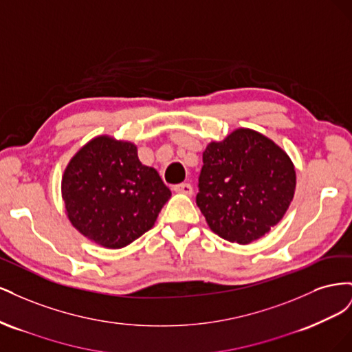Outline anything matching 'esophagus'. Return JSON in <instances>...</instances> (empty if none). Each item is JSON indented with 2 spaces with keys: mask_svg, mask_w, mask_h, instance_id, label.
I'll return each mask as SVG.
<instances>
[{
  "mask_svg": "<svg viewBox=\"0 0 352 352\" xmlns=\"http://www.w3.org/2000/svg\"><path fill=\"white\" fill-rule=\"evenodd\" d=\"M175 192L177 194H185V195H192V186L190 184H179L173 188Z\"/></svg>",
  "mask_w": 352,
  "mask_h": 352,
  "instance_id": "esophagus-1",
  "label": "esophagus"
}]
</instances>
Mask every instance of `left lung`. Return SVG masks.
<instances>
[{
    "label": "left lung",
    "mask_w": 352,
    "mask_h": 352,
    "mask_svg": "<svg viewBox=\"0 0 352 352\" xmlns=\"http://www.w3.org/2000/svg\"><path fill=\"white\" fill-rule=\"evenodd\" d=\"M197 206L210 229L247 245L278 225L295 194L292 160L263 133L239 127L202 153Z\"/></svg>",
    "instance_id": "obj_1"
}]
</instances>
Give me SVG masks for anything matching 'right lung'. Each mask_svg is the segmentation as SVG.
<instances>
[{
	"label": "right lung",
	"mask_w": 352,
	"mask_h": 352,
	"mask_svg": "<svg viewBox=\"0 0 352 352\" xmlns=\"http://www.w3.org/2000/svg\"><path fill=\"white\" fill-rule=\"evenodd\" d=\"M66 214L79 233L119 250L150 230L172 197L127 141L100 135L72 157L61 179Z\"/></svg>",
	"instance_id": "right-lung-1"
}]
</instances>
